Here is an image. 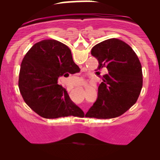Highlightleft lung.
Masks as SVG:
<instances>
[{
  "instance_id": "8db88e82",
  "label": "left lung",
  "mask_w": 160,
  "mask_h": 160,
  "mask_svg": "<svg viewBox=\"0 0 160 160\" xmlns=\"http://www.w3.org/2000/svg\"><path fill=\"white\" fill-rule=\"evenodd\" d=\"M92 56L98 61L96 74L107 68L98 86V98L86 117L111 119L123 114L138 98L143 85L141 62L132 47L111 38L92 47Z\"/></svg>"
}]
</instances>
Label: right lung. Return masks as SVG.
I'll return each mask as SVG.
<instances>
[{"label":"right lung","instance_id":"obj_1","mask_svg":"<svg viewBox=\"0 0 160 160\" xmlns=\"http://www.w3.org/2000/svg\"><path fill=\"white\" fill-rule=\"evenodd\" d=\"M80 71L67 46L56 40H41L28 51L22 62L19 91L25 103L42 117L82 116L83 111L58 84L59 77Z\"/></svg>","mask_w":160,"mask_h":160}]
</instances>
